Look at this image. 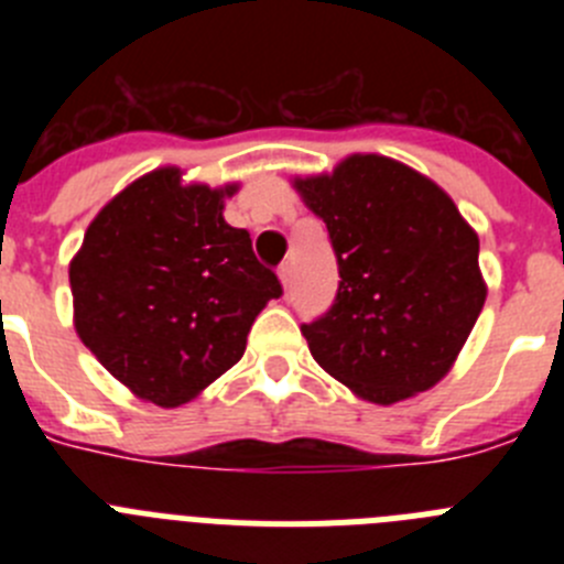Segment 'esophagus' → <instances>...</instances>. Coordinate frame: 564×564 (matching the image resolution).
Returning a JSON list of instances; mask_svg holds the SVG:
<instances>
[{"label": "esophagus", "mask_w": 564, "mask_h": 564, "mask_svg": "<svg viewBox=\"0 0 564 564\" xmlns=\"http://www.w3.org/2000/svg\"><path fill=\"white\" fill-rule=\"evenodd\" d=\"M279 282H282V288H285V291L291 288V265H288V262L285 265H279Z\"/></svg>", "instance_id": "1"}]
</instances>
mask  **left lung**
Here are the masks:
<instances>
[{"mask_svg": "<svg viewBox=\"0 0 564 564\" xmlns=\"http://www.w3.org/2000/svg\"><path fill=\"white\" fill-rule=\"evenodd\" d=\"M296 192L330 234L338 291L302 325L311 356L372 403L430 390L486 302L480 239L441 186L381 154H352Z\"/></svg>", "mask_w": 564, "mask_h": 564, "instance_id": "left-lung-1", "label": "left lung"}]
</instances>
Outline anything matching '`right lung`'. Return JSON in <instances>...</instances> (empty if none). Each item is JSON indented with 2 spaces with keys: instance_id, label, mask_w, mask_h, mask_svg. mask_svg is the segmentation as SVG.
I'll list each match as a JSON object with an SVG mask.
<instances>
[{
  "instance_id": "add662e5",
  "label": "right lung",
  "mask_w": 564,
  "mask_h": 564,
  "mask_svg": "<svg viewBox=\"0 0 564 564\" xmlns=\"http://www.w3.org/2000/svg\"><path fill=\"white\" fill-rule=\"evenodd\" d=\"M234 192L154 169L98 212L69 262L78 338L143 401H192L242 358L253 318L282 296L251 234L223 220Z\"/></svg>"
}]
</instances>
